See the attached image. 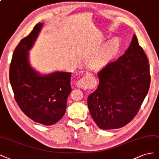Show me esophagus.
<instances>
[{
  "instance_id": "34e87169",
  "label": "esophagus",
  "mask_w": 159,
  "mask_h": 159,
  "mask_svg": "<svg viewBox=\"0 0 159 159\" xmlns=\"http://www.w3.org/2000/svg\"><path fill=\"white\" fill-rule=\"evenodd\" d=\"M90 85V83L89 80V77L87 75L85 76H83L81 79H80L77 82H76V86L79 88L83 89L84 90H86L88 88H89V86Z\"/></svg>"
}]
</instances>
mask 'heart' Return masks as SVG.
<instances>
[{
  "label": "heart",
  "instance_id": "b5f03b06",
  "mask_svg": "<svg viewBox=\"0 0 159 159\" xmlns=\"http://www.w3.org/2000/svg\"><path fill=\"white\" fill-rule=\"evenodd\" d=\"M120 42L117 38H114L107 42L100 52L91 60V65L95 69H100L105 66L113 59L119 52Z\"/></svg>",
  "mask_w": 159,
  "mask_h": 159
}]
</instances>
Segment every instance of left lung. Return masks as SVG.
Returning <instances> with one entry per match:
<instances>
[{"label":"left lung","mask_w":159,"mask_h":159,"mask_svg":"<svg viewBox=\"0 0 159 159\" xmlns=\"http://www.w3.org/2000/svg\"><path fill=\"white\" fill-rule=\"evenodd\" d=\"M98 76V89L88 97L92 117L101 129L125 126L137 115L151 83L148 60L135 34L125 53Z\"/></svg>","instance_id":"1"}]
</instances>
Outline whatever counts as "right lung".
Here are the masks:
<instances>
[{
  "mask_svg": "<svg viewBox=\"0 0 159 159\" xmlns=\"http://www.w3.org/2000/svg\"><path fill=\"white\" fill-rule=\"evenodd\" d=\"M42 23L20 41L10 65L9 78L20 108L29 118L46 125L55 124L64 116L71 91V73L55 72L39 75L30 65L28 51L36 39Z\"/></svg>",
  "mask_w": 159,
  "mask_h": 159,
  "instance_id": "add662e5",
  "label": "right lung"
}]
</instances>
